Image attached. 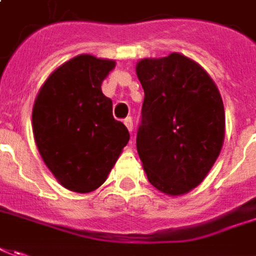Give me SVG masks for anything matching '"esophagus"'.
<instances>
[{"label":"esophagus","mask_w":256,"mask_h":256,"mask_svg":"<svg viewBox=\"0 0 256 256\" xmlns=\"http://www.w3.org/2000/svg\"><path fill=\"white\" fill-rule=\"evenodd\" d=\"M124 124H126V128H128V132L132 133V132H133V119H132L130 116L124 119Z\"/></svg>","instance_id":"obj_1"}]
</instances>
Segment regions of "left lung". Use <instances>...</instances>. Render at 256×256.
Wrapping results in <instances>:
<instances>
[{
	"instance_id": "8db88e82",
	"label": "left lung",
	"mask_w": 256,
	"mask_h": 256,
	"mask_svg": "<svg viewBox=\"0 0 256 256\" xmlns=\"http://www.w3.org/2000/svg\"><path fill=\"white\" fill-rule=\"evenodd\" d=\"M144 90L137 151L150 184L166 194L196 188L220 154L224 106L208 74L188 57L144 58L136 67Z\"/></svg>"
}]
</instances>
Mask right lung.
Here are the masks:
<instances>
[{"label":"right lung","instance_id":"add662e5","mask_svg":"<svg viewBox=\"0 0 256 256\" xmlns=\"http://www.w3.org/2000/svg\"><path fill=\"white\" fill-rule=\"evenodd\" d=\"M114 62L81 54L50 74L33 106V134L62 186L86 194L106 180L128 144V128L112 114L100 84Z\"/></svg>","mask_w":256,"mask_h":256}]
</instances>
